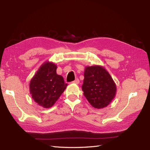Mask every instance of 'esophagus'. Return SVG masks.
<instances>
[{
    "mask_svg": "<svg viewBox=\"0 0 150 150\" xmlns=\"http://www.w3.org/2000/svg\"><path fill=\"white\" fill-rule=\"evenodd\" d=\"M73 83L75 84H79V79H75V80L74 81H73Z\"/></svg>",
    "mask_w": 150,
    "mask_h": 150,
    "instance_id": "34e87169",
    "label": "esophagus"
}]
</instances>
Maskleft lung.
Instances as JSON below:
<instances>
[{"label": "left lung", "mask_w": 150, "mask_h": 150, "mask_svg": "<svg viewBox=\"0 0 150 150\" xmlns=\"http://www.w3.org/2000/svg\"><path fill=\"white\" fill-rule=\"evenodd\" d=\"M82 89L92 106L100 109L108 106L116 94L117 88L112 77L103 67L88 66L84 70Z\"/></svg>", "instance_id": "1"}]
</instances>
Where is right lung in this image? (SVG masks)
I'll use <instances>...</instances> for the list:
<instances>
[{
	"label": "right lung",
	"instance_id": "add662e5",
	"mask_svg": "<svg viewBox=\"0 0 150 150\" xmlns=\"http://www.w3.org/2000/svg\"><path fill=\"white\" fill-rule=\"evenodd\" d=\"M57 68L53 62L44 63L30 81L31 97L45 108L53 106L67 86L62 76L57 74Z\"/></svg>",
	"mask_w": 150,
	"mask_h": 150
}]
</instances>
